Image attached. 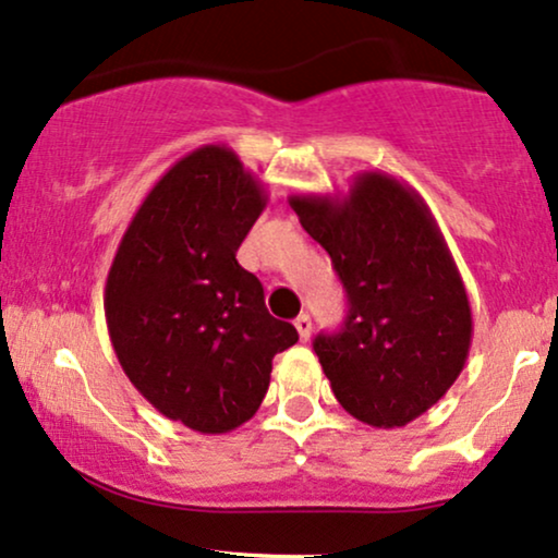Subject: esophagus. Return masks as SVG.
I'll list each match as a JSON object with an SVG mask.
<instances>
[{"label":"esophagus","mask_w":558,"mask_h":558,"mask_svg":"<svg viewBox=\"0 0 558 558\" xmlns=\"http://www.w3.org/2000/svg\"><path fill=\"white\" fill-rule=\"evenodd\" d=\"M294 328H298L300 333V341H311V331H313V320L307 313H300L298 318H294Z\"/></svg>","instance_id":"esophagus-1"}]
</instances>
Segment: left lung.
I'll use <instances>...</instances> for the list:
<instances>
[{"mask_svg": "<svg viewBox=\"0 0 558 558\" xmlns=\"http://www.w3.org/2000/svg\"><path fill=\"white\" fill-rule=\"evenodd\" d=\"M290 206L349 298L341 331L313 341L336 401L377 429L414 422L463 373L473 336L469 294L429 206L380 170L356 175L341 198L292 194Z\"/></svg>", "mask_w": 558, "mask_h": 558, "instance_id": "1", "label": "left lung"}]
</instances>
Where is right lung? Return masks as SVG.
Instances as JSON below:
<instances>
[{"mask_svg": "<svg viewBox=\"0 0 558 558\" xmlns=\"http://www.w3.org/2000/svg\"><path fill=\"white\" fill-rule=\"evenodd\" d=\"M266 202L230 147L204 144L144 196L106 279L123 373L162 416L202 435L256 414L271 360L300 339L268 315L264 287L235 258Z\"/></svg>", "mask_w": 558, "mask_h": 558, "instance_id": "add662e5", "label": "right lung"}]
</instances>
